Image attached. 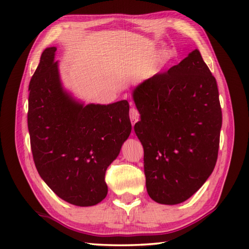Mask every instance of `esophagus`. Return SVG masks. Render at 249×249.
<instances>
[{"label": "esophagus", "mask_w": 249, "mask_h": 249, "mask_svg": "<svg viewBox=\"0 0 249 249\" xmlns=\"http://www.w3.org/2000/svg\"><path fill=\"white\" fill-rule=\"evenodd\" d=\"M139 116H140V114H139V112H138V110H137V109L134 108V107L130 109V121H131V124L135 125V124L137 123V122H138Z\"/></svg>", "instance_id": "34e87169"}]
</instances>
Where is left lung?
<instances>
[{"label": "left lung", "instance_id": "8db88e82", "mask_svg": "<svg viewBox=\"0 0 249 249\" xmlns=\"http://www.w3.org/2000/svg\"><path fill=\"white\" fill-rule=\"evenodd\" d=\"M140 113L135 133L144 150L150 197L161 204L184 202L216 165L223 116L216 79L198 49L133 91Z\"/></svg>", "mask_w": 249, "mask_h": 249}]
</instances>
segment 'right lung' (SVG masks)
I'll list each match as a JSON object with an SVG mask.
<instances>
[{"mask_svg": "<svg viewBox=\"0 0 249 249\" xmlns=\"http://www.w3.org/2000/svg\"><path fill=\"white\" fill-rule=\"evenodd\" d=\"M55 51L45 49L30 81L32 154L40 178L56 196L91 206L107 196L106 170L130 135L129 104L78 102L62 86Z\"/></svg>", "mask_w": 249, "mask_h": 249, "instance_id": "obj_1", "label": "right lung"}]
</instances>
